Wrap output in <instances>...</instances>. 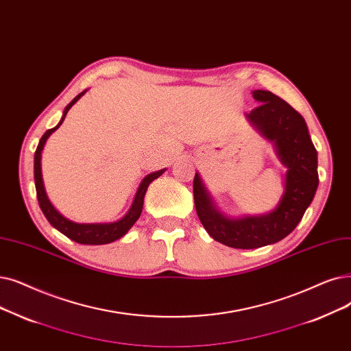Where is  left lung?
Returning a JSON list of instances; mask_svg holds the SVG:
<instances>
[{
    "label": "left lung",
    "mask_w": 351,
    "mask_h": 351,
    "mask_svg": "<svg viewBox=\"0 0 351 351\" xmlns=\"http://www.w3.org/2000/svg\"><path fill=\"white\" fill-rule=\"evenodd\" d=\"M252 96L261 104L245 116L251 126L274 145L287 167L278 205L261 215L226 217L213 202L199 173L196 172L193 179L195 208L206 232L223 245L239 250L265 247L291 234L318 186L317 150L306 120L271 91L254 90Z\"/></svg>",
    "instance_id": "obj_1"
}]
</instances>
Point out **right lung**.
I'll return each instance as SVG.
<instances>
[{
    "instance_id": "right-lung-1",
    "label": "right lung",
    "mask_w": 351,
    "mask_h": 351,
    "mask_svg": "<svg viewBox=\"0 0 351 351\" xmlns=\"http://www.w3.org/2000/svg\"><path fill=\"white\" fill-rule=\"evenodd\" d=\"M87 90L82 91L80 95L75 96L67 106L63 112L62 119H60L58 125L53 129H49L43 134V138L40 139V143L37 146V150L34 154V182H36V191H37V199L40 204V208L44 213V217L47 218V221L56 228L57 231L64 234L67 238L73 239L77 243H84V245H103V243H110L123 235L128 234V231L134 225V222L139 219L142 209H143V201H145V195L149 188V185L158 179L166 169H160L158 172H152L147 176H145L141 182V185L134 193L133 202L129 208V210L125 213L123 217L114 222H99V223H77L73 222L67 218H64L62 213H60L53 204L50 202L47 193H45L44 188V182H43V173H41V154L45 142L50 138V134L56 132L62 123L64 121V117L67 112L71 109V106L77 101Z\"/></svg>"
}]
</instances>
